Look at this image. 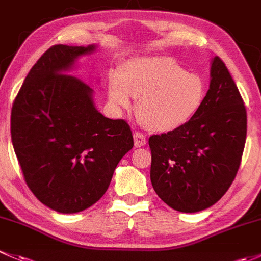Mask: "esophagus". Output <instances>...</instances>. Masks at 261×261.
Instances as JSON below:
<instances>
[{"instance_id": "obj_1", "label": "esophagus", "mask_w": 261, "mask_h": 261, "mask_svg": "<svg viewBox=\"0 0 261 261\" xmlns=\"http://www.w3.org/2000/svg\"><path fill=\"white\" fill-rule=\"evenodd\" d=\"M133 137H134V146L136 147H142L146 144L147 139L143 133H141V132H134Z\"/></svg>"}]
</instances>
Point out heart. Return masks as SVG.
I'll return each instance as SVG.
<instances>
[{"instance_id":"1","label":"heart","mask_w":261,"mask_h":261,"mask_svg":"<svg viewBox=\"0 0 261 261\" xmlns=\"http://www.w3.org/2000/svg\"><path fill=\"white\" fill-rule=\"evenodd\" d=\"M205 95L202 77L187 72L167 56L132 59L113 75L108 87L115 108H130L133 98H138L139 119L155 132L186 124L201 108Z\"/></svg>"}]
</instances>
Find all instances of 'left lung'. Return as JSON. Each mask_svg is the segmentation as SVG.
Returning a JSON list of instances; mask_svg holds the SVG:
<instances>
[{
	"label": "left lung",
	"mask_w": 261,
	"mask_h": 261,
	"mask_svg": "<svg viewBox=\"0 0 261 261\" xmlns=\"http://www.w3.org/2000/svg\"><path fill=\"white\" fill-rule=\"evenodd\" d=\"M246 109L224 61H211L202 106L186 124L149 137L150 182L163 202L179 212L216 203L235 179L246 141Z\"/></svg>",
	"instance_id": "8db88e82"
}]
</instances>
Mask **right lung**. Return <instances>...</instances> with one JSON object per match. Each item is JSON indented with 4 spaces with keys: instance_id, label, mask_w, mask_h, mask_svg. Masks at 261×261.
<instances>
[{
    "instance_id": "right-lung-1",
    "label": "right lung",
    "mask_w": 261,
    "mask_h": 261,
    "mask_svg": "<svg viewBox=\"0 0 261 261\" xmlns=\"http://www.w3.org/2000/svg\"><path fill=\"white\" fill-rule=\"evenodd\" d=\"M96 49L54 45L26 76L11 112V139L29 189L61 214L99 201L115 167L133 148L130 127L95 108L87 83L69 75Z\"/></svg>"
}]
</instances>
